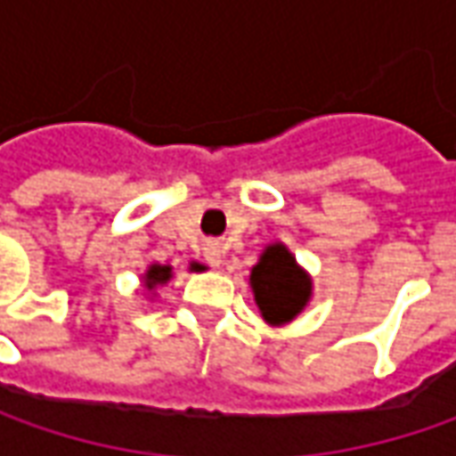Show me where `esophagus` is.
Listing matches in <instances>:
<instances>
[{
    "label": "esophagus",
    "mask_w": 456,
    "mask_h": 456,
    "mask_svg": "<svg viewBox=\"0 0 456 456\" xmlns=\"http://www.w3.org/2000/svg\"><path fill=\"white\" fill-rule=\"evenodd\" d=\"M205 256H208V261H210L213 266H218L220 264V254L216 251V248H208V251H205Z\"/></svg>",
    "instance_id": "obj_1"
}]
</instances>
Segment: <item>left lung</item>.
Here are the masks:
<instances>
[{
    "label": "left lung",
    "mask_w": 456,
    "mask_h": 456,
    "mask_svg": "<svg viewBox=\"0 0 456 456\" xmlns=\"http://www.w3.org/2000/svg\"><path fill=\"white\" fill-rule=\"evenodd\" d=\"M251 289L264 320L281 324L294 320L309 299V279L284 246H269L251 272Z\"/></svg>",
    "instance_id": "8db88e82"
}]
</instances>
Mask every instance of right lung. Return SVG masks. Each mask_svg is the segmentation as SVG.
<instances>
[{"label":"right lung","mask_w":456,"mask_h":456,"mask_svg":"<svg viewBox=\"0 0 456 456\" xmlns=\"http://www.w3.org/2000/svg\"><path fill=\"white\" fill-rule=\"evenodd\" d=\"M169 276H172L169 266H157L154 264L150 272H147V289H154L157 284H165Z\"/></svg>","instance_id":"obj_1"}]
</instances>
